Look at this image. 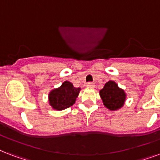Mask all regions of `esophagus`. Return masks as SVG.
Masks as SVG:
<instances>
[{
	"mask_svg": "<svg viewBox=\"0 0 160 160\" xmlns=\"http://www.w3.org/2000/svg\"><path fill=\"white\" fill-rule=\"evenodd\" d=\"M86 86L89 88H94L95 87V84L94 83H91V82H89L86 84Z\"/></svg>",
	"mask_w": 160,
	"mask_h": 160,
	"instance_id": "obj_1",
	"label": "esophagus"
}]
</instances>
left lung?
I'll list each match as a JSON object with an SVG mask.
<instances>
[{
	"instance_id": "1",
	"label": "left lung",
	"mask_w": 160,
	"mask_h": 160,
	"mask_svg": "<svg viewBox=\"0 0 160 160\" xmlns=\"http://www.w3.org/2000/svg\"><path fill=\"white\" fill-rule=\"evenodd\" d=\"M100 95L104 105L113 111L120 109L126 99V94L124 90L120 89L116 83L112 80L108 81L102 90H100Z\"/></svg>"
}]
</instances>
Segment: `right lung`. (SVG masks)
<instances>
[{"mask_svg": "<svg viewBox=\"0 0 160 160\" xmlns=\"http://www.w3.org/2000/svg\"><path fill=\"white\" fill-rule=\"evenodd\" d=\"M80 88H75L72 83L65 81L61 86L54 89L49 94V103L54 109H63L72 106L79 95Z\"/></svg>", "mask_w": 160, "mask_h": 160, "instance_id": "add662e5", "label": "right lung"}]
</instances>
